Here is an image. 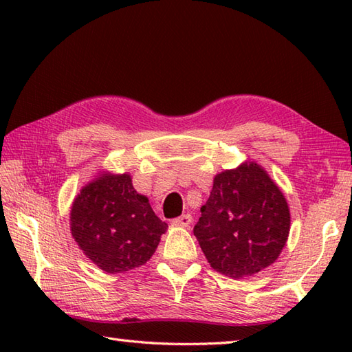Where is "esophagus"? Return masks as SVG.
Instances as JSON below:
<instances>
[{
  "label": "esophagus",
  "mask_w": 352,
  "mask_h": 352,
  "mask_svg": "<svg viewBox=\"0 0 352 352\" xmlns=\"http://www.w3.org/2000/svg\"><path fill=\"white\" fill-rule=\"evenodd\" d=\"M192 222V216L190 214H182L180 218H175L174 221H172V223H174L175 227H189Z\"/></svg>",
  "instance_id": "34e87169"
}]
</instances>
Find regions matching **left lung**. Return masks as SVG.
<instances>
[{
  "label": "left lung",
  "mask_w": 352,
  "mask_h": 352,
  "mask_svg": "<svg viewBox=\"0 0 352 352\" xmlns=\"http://www.w3.org/2000/svg\"><path fill=\"white\" fill-rule=\"evenodd\" d=\"M290 231V210L263 166L246 160L213 178L193 227L208 263L219 274L243 278L278 258Z\"/></svg>",
  "instance_id": "left-lung-1"
}]
</instances>
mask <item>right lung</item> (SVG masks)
Returning <instances> with one entry per match:
<instances>
[{
    "label": "right lung",
    "mask_w": 352,
    "mask_h": 352,
    "mask_svg": "<svg viewBox=\"0 0 352 352\" xmlns=\"http://www.w3.org/2000/svg\"><path fill=\"white\" fill-rule=\"evenodd\" d=\"M69 226L78 248L107 274L145 265L168 230L133 188L131 175L109 170H100L74 198Z\"/></svg>",
    "instance_id": "right-lung-1"
}]
</instances>
